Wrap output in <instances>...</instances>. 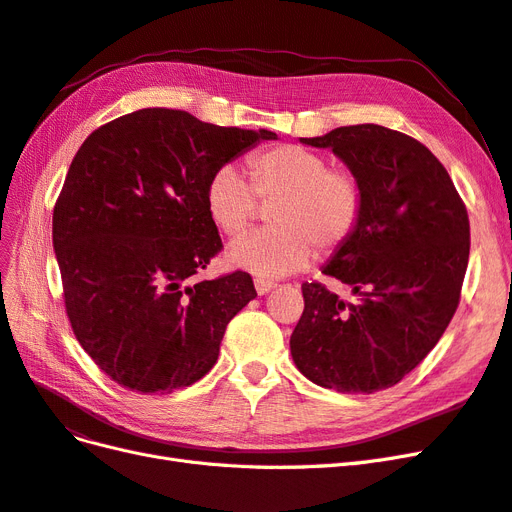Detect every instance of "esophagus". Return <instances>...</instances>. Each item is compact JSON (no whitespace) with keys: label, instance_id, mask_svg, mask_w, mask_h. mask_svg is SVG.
<instances>
[{"label":"esophagus","instance_id":"34e87169","mask_svg":"<svg viewBox=\"0 0 512 512\" xmlns=\"http://www.w3.org/2000/svg\"><path fill=\"white\" fill-rule=\"evenodd\" d=\"M254 286H256V292H258V294H267V292H271L277 284L271 282V280H262V277H256Z\"/></svg>","mask_w":512,"mask_h":512}]
</instances>
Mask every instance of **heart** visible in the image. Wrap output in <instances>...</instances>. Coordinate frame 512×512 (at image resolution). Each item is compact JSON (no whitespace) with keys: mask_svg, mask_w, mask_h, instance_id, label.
Listing matches in <instances>:
<instances>
[{"mask_svg":"<svg viewBox=\"0 0 512 512\" xmlns=\"http://www.w3.org/2000/svg\"><path fill=\"white\" fill-rule=\"evenodd\" d=\"M247 181L235 166L215 170L205 185V209L222 235L237 239L250 228L258 201L271 228L252 232L226 252L230 267L258 277L303 269L314 250L333 254L354 237L363 218V185L346 168H331L316 151L280 145L247 158Z\"/></svg>","mask_w":512,"mask_h":512,"instance_id":"heart-1","label":"heart"}]
</instances>
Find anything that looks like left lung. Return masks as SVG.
<instances>
[{
    "label": "left lung",
    "instance_id": "obj_1",
    "mask_svg": "<svg viewBox=\"0 0 512 512\" xmlns=\"http://www.w3.org/2000/svg\"><path fill=\"white\" fill-rule=\"evenodd\" d=\"M331 149L363 185V218L324 275L354 303L303 284L305 309L290 335L301 374L339 393H376L421 363L459 305L470 222L446 168L414 138L376 123L301 138Z\"/></svg>",
    "mask_w": 512,
    "mask_h": 512
}]
</instances>
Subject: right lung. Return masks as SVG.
<instances>
[{
    "label": "right lung",
    "instance_id": "right-lung-1",
    "mask_svg": "<svg viewBox=\"0 0 512 512\" xmlns=\"http://www.w3.org/2000/svg\"><path fill=\"white\" fill-rule=\"evenodd\" d=\"M269 130L222 128L173 108L108 121L76 151L53 211V250L72 331L136 393H170L218 361L252 277L194 275L222 250L205 185Z\"/></svg>",
    "mask_w": 512,
    "mask_h": 512
}]
</instances>
